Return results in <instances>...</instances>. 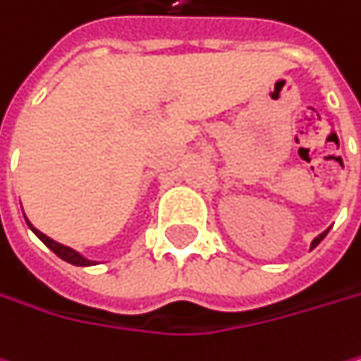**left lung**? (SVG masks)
I'll return each instance as SVG.
<instances>
[{
    "mask_svg": "<svg viewBox=\"0 0 361 361\" xmlns=\"http://www.w3.org/2000/svg\"><path fill=\"white\" fill-rule=\"evenodd\" d=\"M325 235H327V231H323V233H321V235H317V238L312 240V244H310V248H317V246L321 244V240H323Z\"/></svg>",
    "mask_w": 361,
    "mask_h": 361,
    "instance_id": "obj_1",
    "label": "left lung"
}]
</instances>
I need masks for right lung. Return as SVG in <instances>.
Masks as SVG:
<instances>
[{
    "mask_svg": "<svg viewBox=\"0 0 361 361\" xmlns=\"http://www.w3.org/2000/svg\"><path fill=\"white\" fill-rule=\"evenodd\" d=\"M27 220V218H25ZM27 224H30V228L34 231V233L59 257V259H63V261H68V263H72V265H81V267H87V265H96V261H90V259H85L83 255H79L76 250H72V248H68V246H63V244H59V242H55V240H51L49 235H44L42 231H38L30 220H27Z\"/></svg>",
    "mask_w": 361,
    "mask_h": 361,
    "instance_id": "1",
    "label": "right lung"
}]
</instances>
